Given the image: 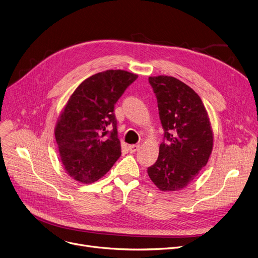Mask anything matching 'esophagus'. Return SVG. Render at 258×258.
Masks as SVG:
<instances>
[{"label": "esophagus", "mask_w": 258, "mask_h": 258, "mask_svg": "<svg viewBox=\"0 0 258 258\" xmlns=\"http://www.w3.org/2000/svg\"><path fill=\"white\" fill-rule=\"evenodd\" d=\"M140 149V145H130L129 146V151L130 153H135L136 151Z\"/></svg>", "instance_id": "obj_1"}]
</instances>
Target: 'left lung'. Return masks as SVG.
Returning a JSON list of instances; mask_svg holds the SVG:
<instances>
[{
    "instance_id": "left-lung-1",
    "label": "left lung",
    "mask_w": 258,
    "mask_h": 258,
    "mask_svg": "<svg viewBox=\"0 0 258 258\" xmlns=\"http://www.w3.org/2000/svg\"><path fill=\"white\" fill-rule=\"evenodd\" d=\"M157 98L164 140L148 175L162 191L186 187L213 152L214 132L205 106L192 88L171 76L149 77Z\"/></svg>"
}]
</instances>
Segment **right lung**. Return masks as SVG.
Returning a JSON list of instances; mask_svg holds the SVG:
<instances>
[{
	"label": "right lung",
	"instance_id": "obj_1",
	"mask_svg": "<svg viewBox=\"0 0 258 258\" xmlns=\"http://www.w3.org/2000/svg\"><path fill=\"white\" fill-rule=\"evenodd\" d=\"M138 77L127 71L107 70L90 76L71 95L54 132L60 160L74 180L96 182L122 154L114 104ZM109 124L110 135L105 129Z\"/></svg>",
	"mask_w": 258,
	"mask_h": 258
}]
</instances>
